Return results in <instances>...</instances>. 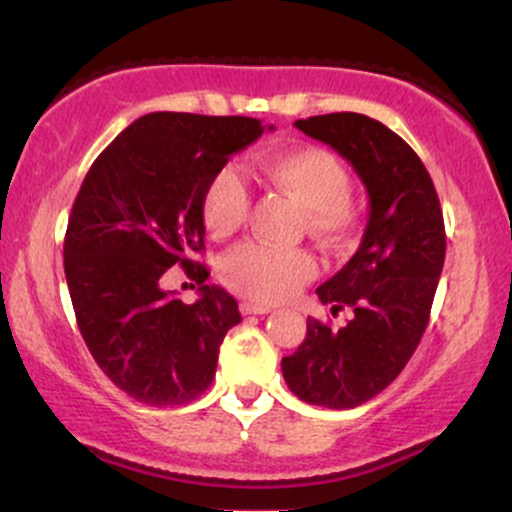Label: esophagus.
<instances>
[{
  "label": "esophagus",
  "mask_w": 512,
  "mask_h": 512,
  "mask_svg": "<svg viewBox=\"0 0 512 512\" xmlns=\"http://www.w3.org/2000/svg\"><path fill=\"white\" fill-rule=\"evenodd\" d=\"M269 310H272V305H267V303H255V301L240 303V313L243 315H267Z\"/></svg>",
  "instance_id": "1"
}]
</instances>
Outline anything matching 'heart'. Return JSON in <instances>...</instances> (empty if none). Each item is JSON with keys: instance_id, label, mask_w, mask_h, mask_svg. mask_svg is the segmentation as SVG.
Segmentation results:
<instances>
[{"instance_id": "heart-1", "label": "heart", "mask_w": 512, "mask_h": 512, "mask_svg": "<svg viewBox=\"0 0 512 512\" xmlns=\"http://www.w3.org/2000/svg\"><path fill=\"white\" fill-rule=\"evenodd\" d=\"M262 175L276 190L286 192L305 211L313 236L339 243L356 223L351 204L349 170L332 151L298 146L262 163ZM250 214V192L236 168H221L209 180L202 197V219L214 238H228ZM317 262L305 250H279L260 243H243L223 257V281L240 296L255 301H284L308 284Z\"/></svg>"}]
</instances>
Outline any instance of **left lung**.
Wrapping results in <instances>:
<instances>
[{
    "mask_svg": "<svg viewBox=\"0 0 512 512\" xmlns=\"http://www.w3.org/2000/svg\"><path fill=\"white\" fill-rule=\"evenodd\" d=\"M296 127L354 166L370 211L356 255L317 289L332 313L354 315L339 330L308 317L305 339L281 358V373L303 402L354 409L402 373L424 337L445 262L443 209L421 158L383 122L332 113Z\"/></svg>",
    "mask_w": 512,
    "mask_h": 512,
    "instance_id": "1",
    "label": "left lung"
}]
</instances>
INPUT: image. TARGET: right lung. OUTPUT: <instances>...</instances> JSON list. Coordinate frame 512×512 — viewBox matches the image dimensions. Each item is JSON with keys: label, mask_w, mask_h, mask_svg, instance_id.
Wrapping results in <instances>:
<instances>
[{"label": "right lung", "mask_w": 512, "mask_h": 512, "mask_svg": "<svg viewBox=\"0 0 512 512\" xmlns=\"http://www.w3.org/2000/svg\"><path fill=\"white\" fill-rule=\"evenodd\" d=\"M262 132L255 117L149 113L86 173L69 214L64 274L88 351L137 402L187 404L214 380L219 346L240 313L192 260L204 250L202 197ZM175 263L200 284L195 304L160 289Z\"/></svg>", "instance_id": "add662e5"}]
</instances>
